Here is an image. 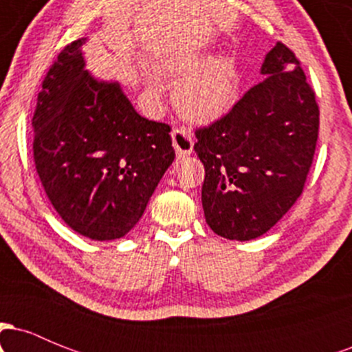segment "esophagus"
<instances>
[{
  "label": "esophagus",
  "mask_w": 352,
  "mask_h": 352,
  "mask_svg": "<svg viewBox=\"0 0 352 352\" xmlns=\"http://www.w3.org/2000/svg\"><path fill=\"white\" fill-rule=\"evenodd\" d=\"M172 142L175 148L177 155L185 157L190 155L193 151V135L190 134L187 129H173L172 131Z\"/></svg>",
  "instance_id": "esophagus-1"
}]
</instances>
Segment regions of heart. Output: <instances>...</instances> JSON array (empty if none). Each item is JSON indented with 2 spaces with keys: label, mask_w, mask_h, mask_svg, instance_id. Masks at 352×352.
I'll use <instances>...</instances> for the list:
<instances>
[{
  "label": "heart",
  "mask_w": 352,
  "mask_h": 352,
  "mask_svg": "<svg viewBox=\"0 0 352 352\" xmlns=\"http://www.w3.org/2000/svg\"><path fill=\"white\" fill-rule=\"evenodd\" d=\"M153 69L175 79L172 89L173 107L182 117L208 122L221 117L236 99L238 67L228 54H213L192 50L153 63Z\"/></svg>",
  "instance_id": "heart-1"
}]
</instances>
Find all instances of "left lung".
Here are the masks:
<instances>
[{"mask_svg":"<svg viewBox=\"0 0 352 352\" xmlns=\"http://www.w3.org/2000/svg\"><path fill=\"white\" fill-rule=\"evenodd\" d=\"M260 72L227 116L195 132L205 220L227 240L274 227L300 199L316 151L319 109L293 51L276 43Z\"/></svg>","mask_w":352,"mask_h":352,"instance_id":"left-lung-1","label":"left lung"}]
</instances>
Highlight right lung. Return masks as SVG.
Masks as SVG:
<instances>
[{
    "label": "right lung",
    "instance_id": "1",
    "mask_svg": "<svg viewBox=\"0 0 352 352\" xmlns=\"http://www.w3.org/2000/svg\"><path fill=\"white\" fill-rule=\"evenodd\" d=\"M80 38L47 71L33 116L34 164L64 223L98 241L127 235L175 159L170 127L137 114L117 80L86 69Z\"/></svg>",
    "mask_w": 352,
    "mask_h": 352
}]
</instances>
